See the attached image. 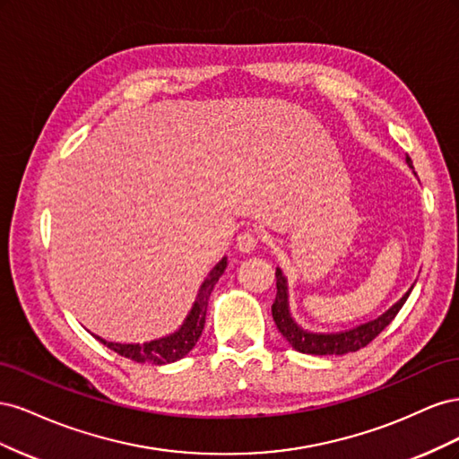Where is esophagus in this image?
Wrapping results in <instances>:
<instances>
[{"label": "esophagus", "mask_w": 459, "mask_h": 459, "mask_svg": "<svg viewBox=\"0 0 459 459\" xmlns=\"http://www.w3.org/2000/svg\"><path fill=\"white\" fill-rule=\"evenodd\" d=\"M258 245V233L256 231H243L238 235V248L243 253L255 251Z\"/></svg>", "instance_id": "34e87169"}]
</instances>
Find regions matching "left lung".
Here are the masks:
<instances>
[{"instance_id": "obj_1", "label": "left lung", "mask_w": 459, "mask_h": 459, "mask_svg": "<svg viewBox=\"0 0 459 459\" xmlns=\"http://www.w3.org/2000/svg\"><path fill=\"white\" fill-rule=\"evenodd\" d=\"M408 166H411V159L406 155ZM413 169V166H411ZM275 287H277V295L272 304V316L273 322L280 329L281 335L287 339V342L293 346L295 351L302 354H316V356H342L349 352H356L359 349L368 346L379 333L393 322L400 308L404 307V302L408 300L411 289L408 293L402 297L398 302H394L391 308H388L385 314L379 317L371 319L368 324H362L358 327H352L349 331H339V333H314L308 329H302L293 316H290L289 310V287H287V277L283 272L277 268L275 270Z\"/></svg>"}]
</instances>
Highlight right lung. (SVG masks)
<instances>
[{"instance_id":"add662e5","label":"right lung","mask_w":459,"mask_h":459,"mask_svg":"<svg viewBox=\"0 0 459 459\" xmlns=\"http://www.w3.org/2000/svg\"><path fill=\"white\" fill-rule=\"evenodd\" d=\"M228 266V258L224 256L221 258L216 266L208 273L206 280L203 281L201 289H199V295L197 300L193 302V308L187 314L186 322L182 324L176 333L169 337H162V339H155V341H149L143 344H122V342H110L105 341L101 337L93 335L97 341H101L107 349L115 351L117 354L134 359V362H140V364H155V366H162V364H170L176 362V359L184 358L186 354H189V351L193 346L197 344L201 333L204 329V317H206V307H208V299H211V293L214 285L218 283L220 275L224 273Z\"/></svg>"}]
</instances>
